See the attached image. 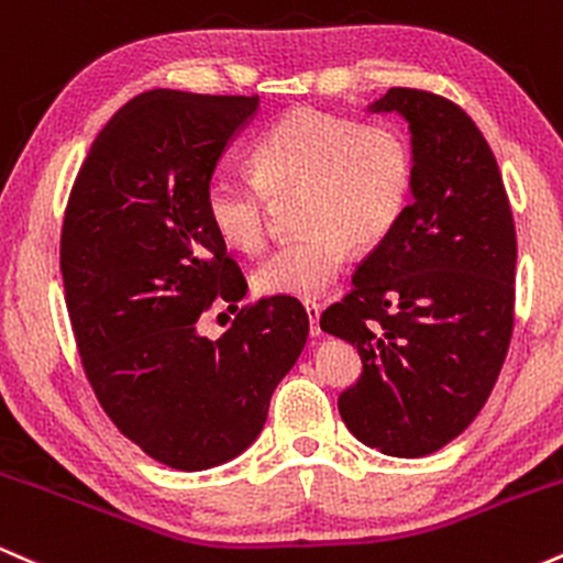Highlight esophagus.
Here are the masks:
<instances>
[{"label":"esophagus","mask_w":563,"mask_h":563,"mask_svg":"<svg viewBox=\"0 0 563 563\" xmlns=\"http://www.w3.org/2000/svg\"><path fill=\"white\" fill-rule=\"evenodd\" d=\"M303 312H307L309 318V333L312 335H320V303L314 301H303Z\"/></svg>","instance_id":"1"}]
</instances>
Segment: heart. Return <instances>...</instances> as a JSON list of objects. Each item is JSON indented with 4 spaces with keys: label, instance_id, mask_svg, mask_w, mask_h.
Listing matches in <instances>:
<instances>
[{
    "label": "heart",
    "instance_id": "obj_1",
    "mask_svg": "<svg viewBox=\"0 0 563 563\" xmlns=\"http://www.w3.org/2000/svg\"><path fill=\"white\" fill-rule=\"evenodd\" d=\"M254 177L214 172L203 217L230 249L254 254L269 235L273 200L296 203V228L254 273L264 296L314 299L341 275L349 251L376 249L399 228L416 187L412 142L394 124L296 108L251 145Z\"/></svg>",
    "mask_w": 563,
    "mask_h": 563
}]
</instances>
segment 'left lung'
<instances>
[{
  "instance_id": "1",
  "label": "left lung",
  "mask_w": 563,
  "mask_h": 563,
  "mask_svg": "<svg viewBox=\"0 0 563 563\" xmlns=\"http://www.w3.org/2000/svg\"><path fill=\"white\" fill-rule=\"evenodd\" d=\"M371 108L410 121L412 203L320 328L363 360L339 397L346 429L386 455L421 457L466 431L506 363L516 228L493 147L461 106L391 87Z\"/></svg>"
}]
</instances>
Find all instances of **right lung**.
Returning a JSON list of instances; mask_svg holds the SVG:
<instances>
[{
    "mask_svg": "<svg viewBox=\"0 0 563 563\" xmlns=\"http://www.w3.org/2000/svg\"><path fill=\"white\" fill-rule=\"evenodd\" d=\"M260 97L153 89L102 126L70 187L60 273L97 402L153 461L203 471L260 437L309 333L288 296L254 303L203 217V185ZM217 302L236 312L199 333Z\"/></svg>",
    "mask_w": 563,
    "mask_h": 563,
    "instance_id": "right-lung-1",
    "label": "right lung"
}]
</instances>
